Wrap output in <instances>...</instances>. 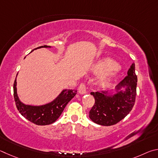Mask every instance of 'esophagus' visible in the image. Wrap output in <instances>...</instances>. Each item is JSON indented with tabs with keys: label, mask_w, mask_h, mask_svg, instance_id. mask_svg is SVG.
<instances>
[{
	"label": "esophagus",
	"mask_w": 158,
	"mask_h": 158,
	"mask_svg": "<svg viewBox=\"0 0 158 158\" xmlns=\"http://www.w3.org/2000/svg\"><path fill=\"white\" fill-rule=\"evenodd\" d=\"M78 93L81 94H86V87L83 83H82L78 87Z\"/></svg>",
	"instance_id": "obj_1"
}]
</instances>
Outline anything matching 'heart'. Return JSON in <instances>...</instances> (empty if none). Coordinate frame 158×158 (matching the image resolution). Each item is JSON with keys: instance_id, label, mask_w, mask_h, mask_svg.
Listing matches in <instances>:
<instances>
[{"instance_id": "obj_1", "label": "heart", "mask_w": 158, "mask_h": 158, "mask_svg": "<svg viewBox=\"0 0 158 158\" xmlns=\"http://www.w3.org/2000/svg\"><path fill=\"white\" fill-rule=\"evenodd\" d=\"M117 68V64L114 60L111 59H105L94 66L93 71L95 73H103V72L108 71L99 80V83L102 86H108L111 83L113 76L115 75V71L118 70Z\"/></svg>"}]
</instances>
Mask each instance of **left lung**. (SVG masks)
Here are the masks:
<instances>
[{
  "instance_id": "obj_1",
  "label": "left lung",
  "mask_w": 158,
  "mask_h": 158,
  "mask_svg": "<svg viewBox=\"0 0 158 158\" xmlns=\"http://www.w3.org/2000/svg\"><path fill=\"white\" fill-rule=\"evenodd\" d=\"M137 77L132 64L128 76L110 92H91L95 103L89 111L90 119L98 125L109 126L119 122L131 111L137 94Z\"/></svg>"
}]
</instances>
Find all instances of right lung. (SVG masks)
Returning a JSON list of instances; mask_svg holds the SVG:
<instances>
[{
    "label": "right lung",
    "mask_w": 158,
    "mask_h": 158,
    "mask_svg": "<svg viewBox=\"0 0 158 158\" xmlns=\"http://www.w3.org/2000/svg\"><path fill=\"white\" fill-rule=\"evenodd\" d=\"M41 48H51L48 46H41ZM34 50H32V52ZM18 73L16 74L17 76ZM77 94L76 89H63L53 101L42 106H30L22 103L16 90V77L14 82V98L19 112L30 122L39 126H46L54 123L62 114L67 103Z\"/></svg>",
    "instance_id": "right-lung-1"
}]
</instances>
